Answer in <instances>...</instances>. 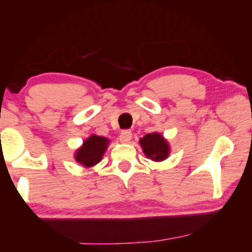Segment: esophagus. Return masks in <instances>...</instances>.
<instances>
[{
	"label": "esophagus",
	"mask_w": 252,
	"mask_h": 252,
	"mask_svg": "<svg viewBox=\"0 0 252 252\" xmlns=\"http://www.w3.org/2000/svg\"><path fill=\"white\" fill-rule=\"evenodd\" d=\"M131 138H132V133H131V131H129V130H125L120 133V141L123 142V143L130 142Z\"/></svg>",
	"instance_id": "esophagus-1"
}]
</instances>
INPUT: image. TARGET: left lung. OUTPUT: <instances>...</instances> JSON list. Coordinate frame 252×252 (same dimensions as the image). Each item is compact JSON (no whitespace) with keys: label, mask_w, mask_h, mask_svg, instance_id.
<instances>
[{"label":"left lung","mask_w":252,"mask_h":252,"mask_svg":"<svg viewBox=\"0 0 252 252\" xmlns=\"http://www.w3.org/2000/svg\"><path fill=\"white\" fill-rule=\"evenodd\" d=\"M140 146H141L143 153L147 158L153 161L160 162L167 159L170 152V146L167 140L158 132L149 133L140 139Z\"/></svg>","instance_id":"8db88e82"}]
</instances>
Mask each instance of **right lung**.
Here are the masks:
<instances>
[{"label": "right lung", "mask_w": 252, "mask_h": 252, "mask_svg": "<svg viewBox=\"0 0 252 252\" xmlns=\"http://www.w3.org/2000/svg\"><path fill=\"white\" fill-rule=\"evenodd\" d=\"M110 140L104 136L92 134L75 151V161L84 168H90L99 163L109 147Z\"/></svg>", "instance_id": "1"}]
</instances>
